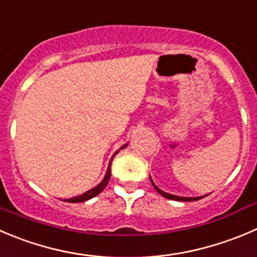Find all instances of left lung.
<instances>
[{
	"label": "left lung",
	"mask_w": 257,
	"mask_h": 257,
	"mask_svg": "<svg viewBox=\"0 0 257 257\" xmlns=\"http://www.w3.org/2000/svg\"><path fill=\"white\" fill-rule=\"evenodd\" d=\"M149 178H151V177H149ZM151 182H152V184H153V187H154V188H156V191L158 192L159 195H162V196H163V197L168 198V200H173V201H198V200H201V198L205 197V196H200V197H182V196L171 195V193H167V192L162 191L161 188H158V187H157L156 184H154L153 179H152V178H151ZM206 196H207V195H206Z\"/></svg>",
	"instance_id": "obj_1"
}]
</instances>
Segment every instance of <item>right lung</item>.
<instances>
[{
    "instance_id": "right-lung-1",
    "label": "right lung",
    "mask_w": 257,
    "mask_h": 257,
    "mask_svg": "<svg viewBox=\"0 0 257 257\" xmlns=\"http://www.w3.org/2000/svg\"><path fill=\"white\" fill-rule=\"evenodd\" d=\"M126 146H128V143L124 144V146H121L120 149L125 148ZM120 149H119V151H120ZM119 151H116L115 153L113 154V157H111L110 162H109V164H108V169H106L105 176H104L103 181H101L100 183L98 184V186H95V187H94V188L89 189V191H86L85 193H83V195H79V196H75V197L68 198V200H65V201H68V202H70V203L85 202V201H88V200H90V198L95 197V196H98L99 193H100V192H103V189L106 187V184H108L109 179H110V176H111V169H110L111 168V162H113V159H114V157H115V154L119 153Z\"/></svg>"
}]
</instances>
